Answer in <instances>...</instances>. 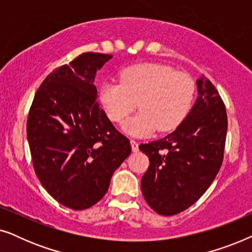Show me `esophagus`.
I'll return each instance as SVG.
<instances>
[{"mask_svg": "<svg viewBox=\"0 0 252 252\" xmlns=\"http://www.w3.org/2000/svg\"><path fill=\"white\" fill-rule=\"evenodd\" d=\"M130 147H132L133 153H137V151H139V143H137L136 141L130 140Z\"/></svg>", "mask_w": 252, "mask_h": 252, "instance_id": "34e87169", "label": "esophagus"}]
</instances>
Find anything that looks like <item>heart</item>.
Masks as SVG:
<instances>
[{"label": "heart", "instance_id": "1", "mask_svg": "<svg viewBox=\"0 0 252 252\" xmlns=\"http://www.w3.org/2000/svg\"><path fill=\"white\" fill-rule=\"evenodd\" d=\"M194 95L190 75L156 63L127 67L120 84L104 82L98 89L99 104L115 123L124 122L139 103L141 111L123 125L124 132L135 137L177 128L190 111Z\"/></svg>", "mask_w": 252, "mask_h": 252}]
</instances>
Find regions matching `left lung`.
Instances as JSON below:
<instances>
[{
    "instance_id": "obj_1",
    "label": "left lung",
    "mask_w": 252,
    "mask_h": 252,
    "mask_svg": "<svg viewBox=\"0 0 252 252\" xmlns=\"http://www.w3.org/2000/svg\"><path fill=\"white\" fill-rule=\"evenodd\" d=\"M196 85L197 99L174 132L139 147L150 161L141 189L158 215L173 216L191 206L221 166L227 133L225 104L204 75Z\"/></svg>"
}]
</instances>
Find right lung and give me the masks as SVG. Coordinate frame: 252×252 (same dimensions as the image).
I'll return each instance as SVG.
<instances>
[{
    "instance_id": "obj_1",
    "label": "right lung",
    "mask_w": 252,
    "mask_h": 252,
    "mask_svg": "<svg viewBox=\"0 0 252 252\" xmlns=\"http://www.w3.org/2000/svg\"><path fill=\"white\" fill-rule=\"evenodd\" d=\"M111 58L85 53L56 68L30 109L27 140L34 171L57 202L73 210L96 204L132 151L97 102L96 72Z\"/></svg>"
}]
</instances>
